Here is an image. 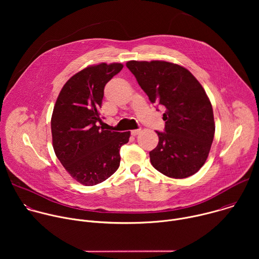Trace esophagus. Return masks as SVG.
Segmentation results:
<instances>
[{
    "instance_id": "obj_1",
    "label": "esophagus",
    "mask_w": 259,
    "mask_h": 259,
    "mask_svg": "<svg viewBox=\"0 0 259 259\" xmlns=\"http://www.w3.org/2000/svg\"><path fill=\"white\" fill-rule=\"evenodd\" d=\"M140 133V129H135V130H132L131 131V135L132 136H136V135H138Z\"/></svg>"
}]
</instances>
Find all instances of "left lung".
<instances>
[{
	"mask_svg": "<svg viewBox=\"0 0 259 259\" xmlns=\"http://www.w3.org/2000/svg\"><path fill=\"white\" fill-rule=\"evenodd\" d=\"M126 66L152 103L166 112L164 132L150 152L155 169L171 178H186L205 164L214 137L211 102L192 72L167 61H135Z\"/></svg>",
	"mask_w": 259,
	"mask_h": 259,
	"instance_id": "1",
	"label": "left lung"
}]
</instances>
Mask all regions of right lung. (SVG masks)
<instances>
[{
	"label": "right lung",
	"instance_id": "obj_1",
	"mask_svg": "<svg viewBox=\"0 0 259 259\" xmlns=\"http://www.w3.org/2000/svg\"><path fill=\"white\" fill-rule=\"evenodd\" d=\"M122 63H99L73 75L62 87L51 118L53 149L69 175L84 186H95L120 166V149L130 131L100 129L104 86Z\"/></svg>",
	"mask_w": 259,
	"mask_h": 259
}]
</instances>
